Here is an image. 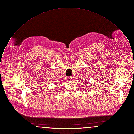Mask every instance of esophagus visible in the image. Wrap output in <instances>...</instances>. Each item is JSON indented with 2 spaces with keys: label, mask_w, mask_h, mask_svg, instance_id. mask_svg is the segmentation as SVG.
<instances>
[{
  "label": "esophagus",
  "mask_w": 134,
  "mask_h": 134,
  "mask_svg": "<svg viewBox=\"0 0 134 134\" xmlns=\"http://www.w3.org/2000/svg\"><path fill=\"white\" fill-rule=\"evenodd\" d=\"M66 80H67L68 81H71V80H72V77H67L66 78Z\"/></svg>",
  "instance_id": "esophagus-1"
}]
</instances>
